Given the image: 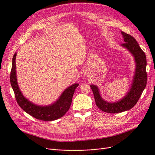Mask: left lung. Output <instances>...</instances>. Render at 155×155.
<instances>
[{"mask_svg":"<svg viewBox=\"0 0 155 155\" xmlns=\"http://www.w3.org/2000/svg\"><path fill=\"white\" fill-rule=\"evenodd\" d=\"M124 43L121 46L128 50L135 60V68L132 83L127 93L117 101L109 102L102 98L100 89L96 85H90L93 91L96 105L100 110L107 113H120L133 108L139 100L147 83L146 57L136 39L124 32H121Z\"/></svg>","mask_w":155,"mask_h":155,"instance_id":"8db88e82","label":"left lung"}]
</instances>
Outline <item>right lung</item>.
<instances>
[{
    "label": "right lung",
    "mask_w": 155,
    "mask_h": 155,
    "mask_svg": "<svg viewBox=\"0 0 155 155\" xmlns=\"http://www.w3.org/2000/svg\"><path fill=\"white\" fill-rule=\"evenodd\" d=\"M16 53L14 54L12 61V68L10 74V82L15 93V98L19 106L27 114L41 121H54L62 117L70 108L74 89L78 84H73L67 87L61 94L59 98L53 104L48 105H39L27 99L22 94L18 86L16 68Z\"/></svg>",
    "instance_id": "1"
}]
</instances>
